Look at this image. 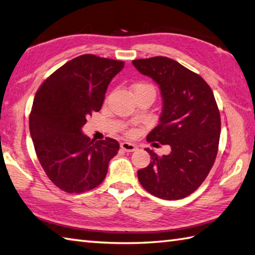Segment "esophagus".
Segmentation results:
<instances>
[{
  "mask_svg": "<svg viewBox=\"0 0 255 255\" xmlns=\"http://www.w3.org/2000/svg\"><path fill=\"white\" fill-rule=\"evenodd\" d=\"M120 147H122V149H124L125 151L127 152H131V151H135L137 149V146L133 145L131 142H127V141H124L120 143Z\"/></svg>",
  "mask_w": 255,
  "mask_h": 255,
  "instance_id": "obj_1",
  "label": "esophagus"
}]
</instances>
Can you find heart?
Here are the masks:
<instances>
[{
  "label": "heart",
  "mask_w": 255,
  "mask_h": 255,
  "mask_svg": "<svg viewBox=\"0 0 255 255\" xmlns=\"http://www.w3.org/2000/svg\"><path fill=\"white\" fill-rule=\"evenodd\" d=\"M131 90L133 92V95H137V94H143V92H146V94H150L155 97V88L152 87L149 83H146V82H138L135 83L131 87Z\"/></svg>",
  "instance_id": "heart-1"
}]
</instances>
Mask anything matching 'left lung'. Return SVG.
Listing matches in <instances>:
<instances>
[{"label": "left lung", "mask_w": 255, "mask_h": 255, "mask_svg": "<svg viewBox=\"0 0 255 255\" xmlns=\"http://www.w3.org/2000/svg\"><path fill=\"white\" fill-rule=\"evenodd\" d=\"M132 64L159 86L163 98L159 124L147 141L172 148L161 157L146 148L150 164L138 170V179L151 195L180 200L201 186L216 158L221 117L214 95L201 76L173 59H138Z\"/></svg>", "instance_id": "obj_1"}]
</instances>
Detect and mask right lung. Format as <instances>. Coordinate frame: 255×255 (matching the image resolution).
I'll use <instances>...</instances> for the list:
<instances>
[{
    "mask_svg": "<svg viewBox=\"0 0 255 255\" xmlns=\"http://www.w3.org/2000/svg\"><path fill=\"white\" fill-rule=\"evenodd\" d=\"M125 62L82 54L54 71L36 91L30 133L45 174L67 193H82L103 183L119 142L90 140L82 133L87 117L99 112L108 85Z\"/></svg>",
    "mask_w": 255,
    "mask_h": 255,
    "instance_id": "add662e5",
    "label": "right lung"
}]
</instances>
